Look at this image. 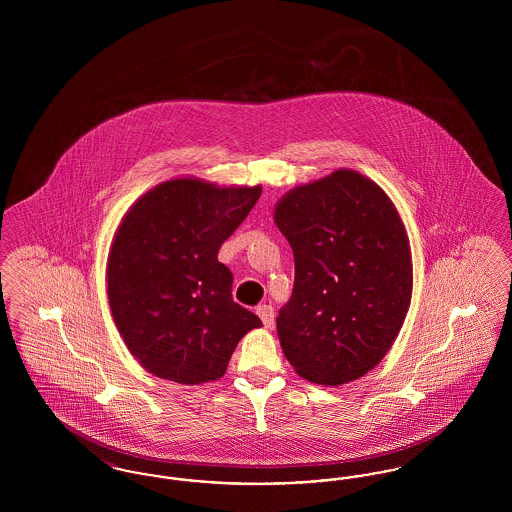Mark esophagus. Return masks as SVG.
<instances>
[{
	"label": "esophagus",
	"mask_w": 512,
	"mask_h": 512,
	"mask_svg": "<svg viewBox=\"0 0 512 512\" xmlns=\"http://www.w3.org/2000/svg\"><path fill=\"white\" fill-rule=\"evenodd\" d=\"M257 315H259V318L263 320V324L268 328L272 324V320H274V309L270 305H259L257 307Z\"/></svg>",
	"instance_id": "esophagus-1"
}]
</instances>
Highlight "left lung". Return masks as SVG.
Returning <instances> with one entry per match:
<instances>
[{
    "label": "left lung",
    "instance_id": "obj_1",
    "mask_svg": "<svg viewBox=\"0 0 512 512\" xmlns=\"http://www.w3.org/2000/svg\"><path fill=\"white\" fill-rule=\"evenodd\" d=\"M295 280L276 328L299 376L340 386L365 376L397 338L413 293L405 226L390 197L355 171L299 186L274 211Z\"/></svg>",
    "mask_w": 512,
    "mask_h": 512
}]
</instances>
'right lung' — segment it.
Returning <instances> with one entry per match:
<instances>
[{"label": "right lung", "instance_id": "obj_1", "mask_svg": "<svg viewBox=\"0 0 512 512\" xmlns=\"http://www.w3.org/2000/svg\"><path fill=\"white\" fill-rule=\"evenodd\" d=\"M261 195L194 178L159 184L122 219L109 253V305L122 340L151 374L178 384L219 380L263 322L232 299L220 245Z\"/></svg>", "mask_w": 512, "mask_h": 512}]
</instances>
